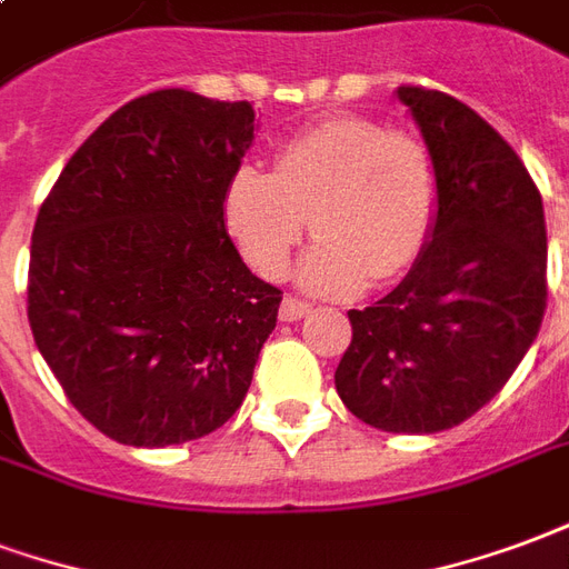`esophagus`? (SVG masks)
Listing matches in <instances>:
<instances>
[{
	"mask_svg": "<svg viewBox=\"0 0 569 569\" xmlns=\"http://www.w3.org/2000/svg\"><path fill=\"white\" fill-rule=\"evenodd\" d=\"M309 315V306L300 300H293V297H284V302H281V309H279V318L281 321H300V318H306Z\"/></svg>",
	"mask_w": 569,
	"mask_h": 569,
	"instance_id": "esophagus-1",
	"label": "esophagus"
}]
</instances>
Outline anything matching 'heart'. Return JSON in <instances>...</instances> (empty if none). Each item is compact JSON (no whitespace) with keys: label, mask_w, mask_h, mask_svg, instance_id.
<instances>
[{"label":"heart","mask_w":569,"mask_h":569,"mask_svg":"<svg viewBox=\"0 0 569 569\" xmlns=\"http://www.w3.org/2000/svg\"><path fill=\"white\" fill-rule=\"evenodd\" d=\"M433 169L425 144L358 114L327 118L276 153V169L239 166L223 193V223L244 263L281 279L306 233L300 288L348 300L372 279L412 267L430 233Z\"/></svg>","instance_id":"b5f03b06"}]
</instances>
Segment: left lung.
I'll list each match as a JSON object with an SVG mask.
<instances>
[{
  "mask_svg": "<svg viewBox=\"0 0 569 569\" xmlns=\"http://www.w3.org/2000/svg\"><path fill=\"white\" fill-rule=\"evenodd\" d=\"M433 166V221L397 288L351 309L336 391L388 433H439L500 393L546 312V218L503 136L449 93L400 87Z\"/></svg>",
  "mask_w": 569,
  "mask_h": 569,
  "instance_id": "left-lung-1",
  "label": "left lung"
}]
</instances>
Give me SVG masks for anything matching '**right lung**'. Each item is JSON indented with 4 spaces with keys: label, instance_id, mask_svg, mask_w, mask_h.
Here are the masks:
<instances>
[{
    "label": "right lung",
    "instance_id": "1",
    "mask_svg": "<svg viewBox=\"0 0 569 569\" xmlns=\"http://www.w3.org/2000/svg\"><path fill=\"white\" fill-rule=\"evenodd\" d=\"M251 102L157 90L87 139L29 248V327L66 397L106 437L166 449L227 425L276 330L223 193L254 144Z\"/></svg>",
    "mask_w": 569,
    "mask_h": 569
}]
</instances>
